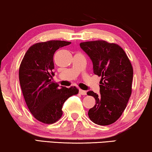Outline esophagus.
Listing matches in <instances>:
<instances>
[{"label": "esophagus", "instance_id": "34e87169", "mask_svg": "<svg viewBox=\"0 0 152 152\" xmlns=\"http://www.w3.org/2000/svg\"><path fill=\"white\" fill-rule=\"evenodd\" d=\"M79 92H80V94L82 95H86V91H84V90H82V89H80Z\"/></svg>", "mask_w": 152, "mask_h": 152}]
</instances>
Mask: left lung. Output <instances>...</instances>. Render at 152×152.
Masks as SVG:
<instances>
[{"label":"left lung","mask_w":152,"mask_h":152,"mask_svg":"<svg viewBox=\"0 0 152 152\" xmlns=\"http://www.w3.org/2000/svg\"><path fill=\"white\" fill-rule=\"evenodd\" d=\"M80 45L91 58L94 74L101 77L100 93H87L95 99L88 117L99 125H109L121 116L132 94V64L124 50L116 43L99 40L82 42Z\"/></svg>","instance_id":"8db88e82"}]
</instances>
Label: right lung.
I'll use <instances>...</instances> for the list:
<instances>
[{
    "label": "right lung",
    "instance_id": "add662e5",
    "mask_svg": "<svg viewBox=\"0 0 152 152\" xmlns=\"http://www.w3.org/2000/svg\"><path fill=\"white\" fill-rule=\"evenodd\" d=\"M70 43L57 40L35 43L29 48L20 63L19 81L25 101L32 115L43 123L58 121L63 114L64 103L79 92L75 86L60 88L52 81L55 75L54 54Z\"/></svg>",
    "mask_w": 152,
    "mask_h": 152
}]
</instances>
